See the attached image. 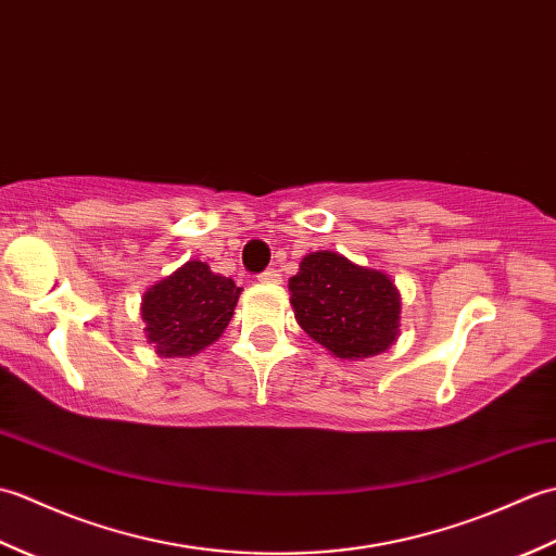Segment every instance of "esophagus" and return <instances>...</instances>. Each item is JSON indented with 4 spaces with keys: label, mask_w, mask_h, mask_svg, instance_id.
<instances>
[{
    "label": "esophagus",
    "mask_w": 556,
    "mask_h": 556,
    "mask_svg": "<svg viewBox=\"0 0 556 556\" xmlns=\"http://www.w3.org/2000/svg\"><path fill=\"white\" fill-rule=\"evenodd\" d=\"M257 279L263 281V285H281V275H279L277 269H265Z\"/></svg>",
    "instance_id": "34e87169"
}]
</instances>
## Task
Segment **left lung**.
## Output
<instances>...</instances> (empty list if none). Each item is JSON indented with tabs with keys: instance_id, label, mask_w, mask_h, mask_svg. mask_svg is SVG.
Wrapping results in <instances>:
<instances>
[{
	"instance_id": "left-lung-1",
	"label": "left lung",
	"mask_w": 556,
	"mask_h": 556,
	"mask_svg": "<svg viewBox=\"0 0 556 556\" xmlns=\"http://www.w3.org/2000/svg\"><path fill=\"white\" fill-rule=\"evenodd\" d=\"M289 291L303 332L337 358L377 356L399 337L401 299L394 281L380 269L317 251L301 260Z\"/></svg>"
}]
</instances>
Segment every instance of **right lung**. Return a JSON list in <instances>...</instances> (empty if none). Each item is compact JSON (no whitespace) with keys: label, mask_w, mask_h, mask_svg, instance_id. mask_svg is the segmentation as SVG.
<instances>
[{"label":"right lung","mask_w":556,"mask_h":556,"mask_svg":"<svg viewBox=\"0 0 556 556\" xmlns=\"http://www.w3.org/2000/svg\"><path fill=\"white\" fill-rule=\"evenodd\" d=\"M239 293L233 279L188 260L146 291L140 305L146 337L162 358L195 356L227 329Z\"/></svg>","instance_id":"add662e5"}]
</instances>
